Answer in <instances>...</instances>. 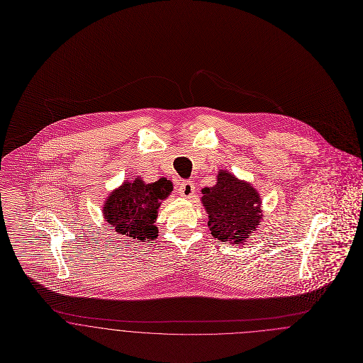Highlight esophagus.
<instances>
[{
	"mask_svg": "<svg viewBox=\"0 0 363 363\" xmlns=\"http://www.w3.org/2000/svg\"><path fill=\"white\" fill-rule=\"evenodd\" d=\"M178 192L182 198H191L195 192V185L192 181H184L181 182L179 188H178Z\"/></svg>",
	"mask_w": 363,
	"mask_h": 363,
	"instance_id": "34e87169",
	"label": "esophagus"
}]
</instances>
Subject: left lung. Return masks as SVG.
I'll use <instances>...</instances> for the list:
<instances>
[{"instance_id":"left-lung-1","label":"left lung","mask_w":363,"mask_h":363,"mask_svg":"<svg viewBox=\"0 0 363 363\" xmlns=\"http://www.w3.org/2000/svg\"><path fill=\"white\" fill-rule=\"evenodd\" d=\"M201 203L208 214V228L217 240L243 245L260 225L262 199L257 191L225 169H220L217 184L201 189Z\"/></svg>"}]
</instances>
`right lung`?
Segmentation results:
<instances>
[{
    "instance_id": "obj_1",
    "label": "right lung",
    "mask_w": 363,
    "mask_h": 363,
    "mask_svg": "<svg viewBox=\"0 0 363 363\" xmlns=\"http://www.w3.org/2000/svg\"><path fill=\"white\" fill-rule=\"evenodd\" d=\"M171 192L172 184L167 178L146 184L138 177L110 194L103 206V216L110 227L128 241H153L159 234L155 225L159 207Z\"/></svg>"
}]
</instances>
